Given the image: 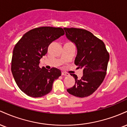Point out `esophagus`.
<instances>
[{
	"label": "esophagus",
	"instance_id": "obj_1",
	"mask_svg": "<svg viewBox=\"0 0 127 127\" xmlns=\"http://www.w3.org/2000/svg\"><path fill=\"white\" fill-rule=\"evenodd\" d=\"M62 75L64 76H68V73L65 72H62Z\"/></svg>",
	"mask_w": 127,
	"mask_h": 127
}]
</instances>
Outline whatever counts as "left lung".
Listing matches in <instances>:
<instances>
[{"label": "left lung", "instance_id": "8db88e82", "mask_svg": "<svg viewBox=\"0 0 127 127\" xmlns=\"http://www.w3.org/2000/svg\"><path fill=\"white\" fill-rule=\"evenodd\" d=\"M64 30L67 39L76 47L75 64L83 70L79 79L75 74H70L75 84L67 91L76 97H88L97 90L105 78L109 54L104 42L90 32L76 28Z\"/></svg>", "mask_w": 127, "mask_h": 127}]
</instances>
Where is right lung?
I'll use <instances>...</instances> for the list:
<instances>
[{
  "label": "right lung",
  "instance_id": "obj_1",
  "mask_svg": "<svg viewBox=\"0 0 127 127\" xmlns=\"http://www.w3.org/2000/svg\"><path fill=\"white\" fill-rule=\"evenodd\" d=\"M64 34L60 27H40L25 33L12 52L11 71L20 90L30 97H40L50 93L53 82L61 76L58 68H40V60L49 45Z\"/></svg>",
  "mask_w": 127,
  "mask_h": 127
}]
</instances>
